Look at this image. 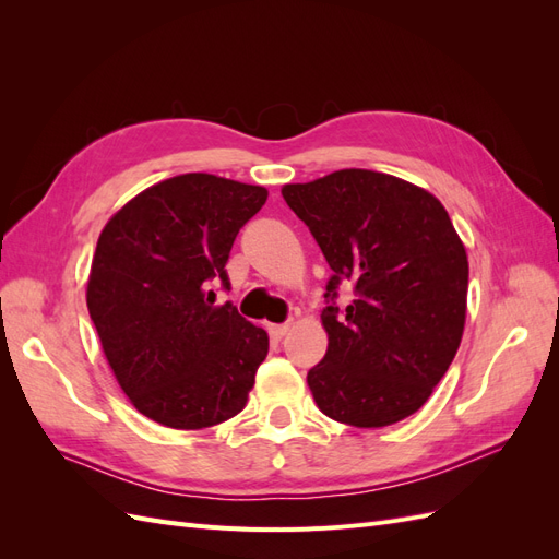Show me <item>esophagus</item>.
Segmentation results:
<instances>
[{"mask_svg":"<svg viewBox=\"0 0 559 559\" xmlns=\"http://www.w3.org/2000/svg\"><path fill=\"white\" fill-rule=\"evenodd\" d=\"M292 321H284V324H267V333L275 335V337H282L286 331H289Z\"/></svg>","mask_w":559,"mask_h":559,"instance_id":"esophagus-1","label":"esophagus"}]
</instances>
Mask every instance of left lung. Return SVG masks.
<instances>
[{
  "label": "left lung",
  "mask_w": 559,
  "mask_h": 559,
  "mask_svg": "<svg viewBox=\"0 0 559 559\" xmlns=\"http://www.w3.org/2000/svg\"><path fill=\"white\" fill-rule=\"evenodd\" d=\"M333 275L321 324L329 349L308 373L319 411L349 427H386L417 413L462 343L466 249L445 207L373 170L286 183ZM355 292L337 307L340 286Z\"/></svg>",
  "instance_id": "obj_1"
}]
</instances>
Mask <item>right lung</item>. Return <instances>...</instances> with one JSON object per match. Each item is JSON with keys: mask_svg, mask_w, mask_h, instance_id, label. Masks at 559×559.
I'll list each match as a JSON object with an SVG mask.
<instances>
[{"mask_svg": "<svg viewBox=\"0 0 559 559\" xmlns=\"http://www.w3.org/2000/svg\"><path fill=\"white\" fill-rule=\"evenodd\" d=\"M267 200L263 186L179 175L132 198L99 233L88 312L105 357L134 408L173 429L238 415L267 354V333L212 284L240 228Z\"/></svg>", "mask_w": 559, "mask_h": 559, "instance_id": "add662e5", "label": "right lung"}]
</instances>
